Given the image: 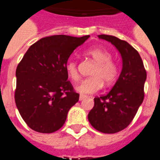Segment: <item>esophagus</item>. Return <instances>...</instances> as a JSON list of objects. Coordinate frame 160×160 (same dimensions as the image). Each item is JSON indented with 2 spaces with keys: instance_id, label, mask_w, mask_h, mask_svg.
I'll return each instance as SVG.
<instances>
[{
  "instance_id": "1",
  "label": "esophagus",
  "mask_w": 160,
  "mask_h": 160,
  "mask_svg": "<svg viewBox=\"0 0 160 160\" xmlns=\"http://www.w3.org/2000/svg\"><path fill=\"white\" fill-rule=\"evenodd\" d=\"M85 97H86V96H85V95H80V98H79V100H80V101H81V100H84V99H85Z\"/></svg>"
}]
</instances>
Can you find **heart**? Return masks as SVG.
<instances>
[{"mask_svg":"<svg viewBox=\"0 0 160 160\" xmlns=\"http://www.w3.org/2000/svg\"><path fill=\"white\" fill-rule=\"evenodd\" d=\"M86 54L95 60L96 65L91 72L92 77L83 80L75 89L80 94L90 95L100 90L102 82L105 85H110L114 82L118 74V68L111 61V55L104 49L90 48L87 50ZM65 69L71 80H77L79 79L77 64L75 60H68L65 63Z\"/></svg>","mask_w":160,"mask_h":160,"instance_id":"1","label":"heart"}]
</instances>
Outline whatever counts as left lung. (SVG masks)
<instances>
[{
	"label": "left lung",
	"instance_id": "obj_1",
	"mask_svg": "<svg viewBox=\"0 0 160 160\" xmlns=\"http://www.w3.org/2000/svg\"><path fill=\"white\" fill-rule=\"evenodd\" d=\"M109 41L122 58L119 79L107 95L94 99L88 114L90 124L98 131L114 134L125 129L135 116L144 97L146 71L139 52L125 41L108 35L98 36Z\"/></svg>",
	"mask_w": 160,
	"mask_h": 160
}]
</instances>
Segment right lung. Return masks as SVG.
Here are the masks:
<instances>
[{"mask_svg": "<svg viewBox=\"0 0 160 160\" xmlns=\"http://www.w3.org/2000/svg\"><path fill=\"white\" fill-rule=\"evenodd\" d=\"M89 37L47 36L34 43L24 55L16 68L15 101L31 129L49 134L65 124L68 112L80 97L67 80L65 63Z\"/></svg>", "mask_w": 160, "mask_h": 160, "instance_id": "add662e5", "label": "right lung"}]
</instances>
